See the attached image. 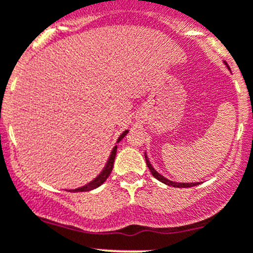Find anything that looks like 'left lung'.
<instances>
[{"label": "left lung", "mask_w": 253, "mask_h": 253, "mask_svg": "<svg viewBox=\"0 0 253 253\" xmlns=\"http://www.w3.org/2000/svg\"><path fill=\"white\" fill-rule=\"evenodd\" d=\"M225 64H226V63H225ZM226 65H227V64H226ZM227 68H229V65H227ZM144 157H146L147 167H148V169H149V170H151L152 175H153L156 179H158L159 181H162V183L167 184V185L174 186V188H190V186H195V185H198V184H199V183H176V181L169 180V179H167L166 176H163V175H162V174H159L158 171H157L156 169H154L153 167H152L151 162H149L148 157H147L146 154H144Z\"/></svg>", "instance_id": "left-lung-1"}]
</instances>
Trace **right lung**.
I'll use <instances>...</instances> for the list:
<instances>
[{
	"label": "right lung",
	"instance_id": "right-lung-1",
	"mask_svg": "<svg viewBox=\"0 0 253 253\" xmlns=\"http://www.w3.org/2000/svg\"><path fill=\"white\" fill-rule=\"evenodd\" d=\"M128 133V131H125L124 133L121 134V136L119 137V139H117V142L121 141L122 138H124L126 134ZM116 152H117V146L114 147V149H112L111 154H110V158L109 161H107L106 166H105L104 170L101 171V173L99 174V176H96V178L94 179L92 181H90L89 184H86V185L82 186V188H78V189H73V190H69V192H89V190H92V189H96L97 186L101 185L102 183H104L105 180H106L107 178H109V175L111 174L112 171V168H114V162H115V157H116Z\"/></svg>",
	"mask_w": 253,
	"mask_h": 253
}]
</instances>
